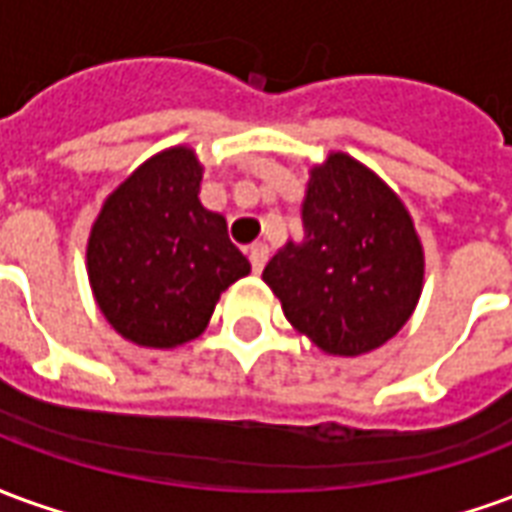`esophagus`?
Returning <instances> with one entry per match:
<instances>
[{
  "label": "esophagus",
  "mask_w": 512,
  "mask_h": 512,
  "mask_svg": "<svg viewBox=\"0 0 512 512\" xmlns=\"http://www.w3.org/2000/svg\"><path fill=\"white\" fill-rule=\"evenodd\" d=\"M249 263H252V271H255V274H260V271H263L268 263V246L252 244V249H249Z\"/></svg>",
  "instance_id": "34e87169"
}]
</instances>
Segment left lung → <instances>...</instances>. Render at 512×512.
<instances>
[{
    "label": "left lung",
    "instance_id": "left-lung-1",
    "mask_svg": "<svg viewBox=\"0 0 512 512\" xmlns=\"http://www.w3.org/2000/svg\"><path fill=\"white\" fill-rule=\"evenodd\" d=\"M304 241L268 260L263 282L301 334L334 356L392 340L417 307L425 255L406 205L345 153L312 167L301 205Z\"/></svg>",
    "mask_w": 512,
    "mask_h": 512
}]
</instances>
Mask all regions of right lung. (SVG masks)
Segmentation results:
<instances>
[{
    "label": "right lung",
    "mask_w": 512,
    "mask_h": 512,
    "mask_svg": "<svg viewBox=\"0 0 512 512\" xmlns=\"http://www.w3.org/2000/svg\"><path fill=\"white\" fill-rule=\"evenodd\" d=\"M202 164L191 147L147 158L106 197L87 241V277L117 334L145 348L200 337L249 260L227 222L202 208Z\"/></svg>",
    "instance_id": "1"
}]
</instances>
